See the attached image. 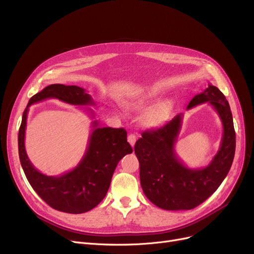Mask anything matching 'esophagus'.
<instances>
[{"instance_id": "esophagus-1", "label": "esophagus", "mask_w": 254, "mask_h": 254, "mask_svg": "<svg viewBox=\"0 0 254 254\" xmlns=\"http://www.w3.org/2000/svg\"><path fill=\"white\" fill-rule=\"evenodd\" d=\"M136 136L134 134H128L127 135V142L130 144L131 147H134L135 146V143H136Z\"/></svg>"}]
</instances>
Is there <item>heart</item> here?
<instances>
[{"label":"heart","instance_id":"1","mask_svg":"<svg viewBox=\"0 0 254 254\" xmlns=\"http://www.w3.org/2000/svg\"><path fill=\"white\" fill-rule=\"evenodd\" d=\"M158 95V90L154 87L147 90H142L135 96H130L123 100L122 104L126 109L139 110L149 102L154 100ZM172 102L165 100L158 102L146 109L141 116V124L146 127H154L165 123L172 110Z\"/></svg>","mask_w":254,"mask_h":254}]
</instances>
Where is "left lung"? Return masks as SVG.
<instances>
[{
	"label": "left lung",
	"mask_w": 254,
	"mask_h": 254,
	"mask_svg": "<svg viewBox=\"0 0 254 254\" xmlns=\"http://www.w3.org/2000/svg\"><path fill=\"white\" fill-rule=\"evenodd\" d=\"M204 103L213 106L223 127L220 147L207 167H186L175 151L182 114L159 128L142 132V138L135 144L142 190L158 208L174 211L195 208L219 188L232 167L236 132L229 102L216 86L209 84L203 92L192 98L188 109Z\"/></svg>",
	"instance_id": "obj_1"
}]
</instances>
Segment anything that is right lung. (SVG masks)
<instances>
[{
  "label": "right lung",
  "instance_id": "obj_1",
  "mask_svg": "<svg viewBox=\"0 0 254 254\" xmlns=\"http://www.w3.org/2000/svg\"><path fill=\"white\" fill-rule=\"evenodd\" d=\"M46 99H58L75 106H95L84 88L76 85L51 84L33 96L22 114L18 131V153L26 179L34 190L51 208L72 214H80L95 208L109 190L118 162L132 149L125 128L100 127L93 120L86 151L73 170L61 176L40 173L30 162L24 147L26 118L30 106ZM93 118L91 109L86 108Z\"/></svg>",
  "mask_w": 254,
  "mask_h": 254
}]
</instances>
